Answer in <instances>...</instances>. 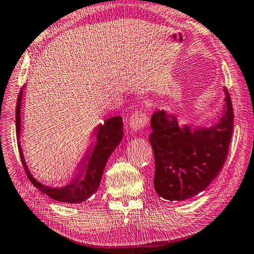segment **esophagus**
<instances>
[{"label":"esophagus","instance_id":"esophagus-1","mask_svg":"<svg viewBox=\"0 0 254 254\" xmlns=\"http://www.w3.org/2000/svg\"><path fill=\"white\" fill-rule=\"evenodd\" d=\"M148 124V117L147 115L143 111H136V113L130 117L129 126L132 131H139L147 126Z\"/></svg>","mask_w":254,"mask_h":254}]
</instances>
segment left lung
Segmentation results:
<instances>
[{
  "instance_id": "1",
  "label": "left lung",
  "mask_w": 254,
  "mask_h": 254,
  "mask_svg": "<svg viewBox=\"0 0 254 254\" xmlns=\"http://www.w3.org/2000/svg\"><path fill=\"white\" fill-rule=\"evenodd\" d=\"M225 105L211 128L180 126L174 115L158 110L150 119L149 141L155 156L154 188L168 201H184L203 192L220 174L233 132V107L224 88Z\"/></svg>"
}]
</instances>
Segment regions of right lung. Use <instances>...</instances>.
<instances>
[{"mask_svg": "<svg viewBox=\"0 0 254 254\" xmlns=\"http://www.w3.org/2000/svg\"><path fill=\"white\" fill-rule=\"evenodd\" d=\"M23 89H21L19 97L16 100V110H15V128L17 137V147H19L20 157L22 165L28 175V179L38 190L42 193L47 194L48 196L56 199V201L64 203H81L86 201L92 194L97 192L99 188L102 173H104L106 163L108 161L111 153L119 145L123 139V118L120 116L111 117L105 120L104 125H99L93 129L92 136L93 143L88 148L86 155L81 159L78 165L75 175L72 180L69 182L64 188L52 189L47 185H43L34 179L26 166L25 159L22 152L20 143V131H21V104Z\"/></svg>", "mask_w": 254, "mask_h": 254, "instance_id": "add662e5", "label": "right lung"}]
</instances>
